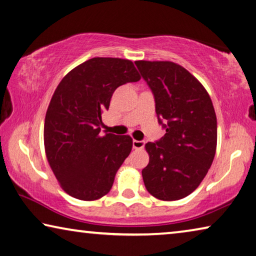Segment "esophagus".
<instances>
[{
	"label": "esophagus",
	"instance_id": "obj_1",
	"mask_svg": "<svg viewBox=\"0 0 256 256\" xmlns=\"http://www.w3.org/2000/svg\"><path fill=\"white\" fill-rule=\"evenodd\" d=\"M144 145H145L144 140H132V146L135 150H142L144 148Z\"/></svg>",
	"mask_w": 256,
	"mask_h": 256
}]
</instances>
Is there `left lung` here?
<instances>
[{"mask_svg":"<svg viewBox=\"0 0 256 256\" xmlns=\"http://www.w3.org/2000/svg\"><path fill=\"white\" fill-rule=\"evenodd\" d=\"M156 98L166 135L145 150V187L161 200H177L200 186L216 150V116L210 95L190 71L171 61H135Z\"/></svg>","mask_w":256,"mask_h":256,"instance_id":"1","label":"left lung"}]
</instances>
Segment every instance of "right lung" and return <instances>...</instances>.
<instances>
[{
  "label": "right lung",
  "mask_w": 256,
  "mask_h": 256,
  "mask_svg": "<svg viewBox=\"0 0 256 256\" xmlns=\"http://www.w3.org/2000/svg\"><path fill=\"white\" fill-rule=\"evenodd\" d=\"M140 79L130 60L93 58L69 71L58 85L45 116L44 146L66 194L95 200L110 192L116 171L132 152V138L100 136L102 113L119 86Z\"/></svg>",
  "instance_id": "add662e5"
}]
</instances>
